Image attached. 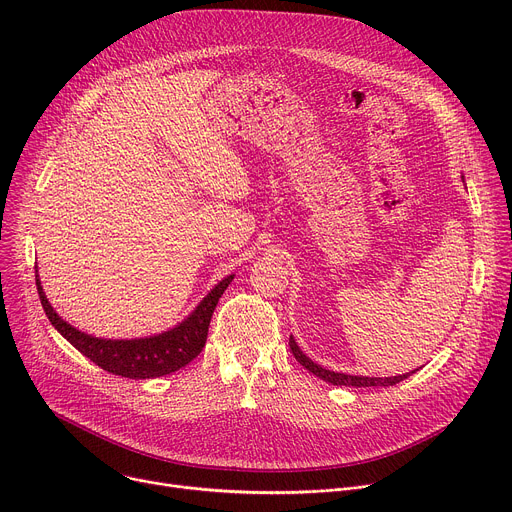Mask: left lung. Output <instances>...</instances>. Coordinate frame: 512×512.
Listing matches in <instances>:
<instances>
[{
  "mask_svg": "<svg viewBox=\"0 0 512 512\" xmlns=\"http://www.w3.org/2000/svg\"><path fill=\"white\" fill-rule=\"evenodd\" d=\"M289 348L291 352H294L296 360L302 364L304 369H308L310 373H314L316 377H320L322 381L326 383H332V385H344V387H391V385H397L401 383L403 379H407L409 375H413L415 371L411 373H405V375H397V377H362V375H346V373H336V371H328L324 369L322 364H316L310 356H306L302 352V348L298 346V342L294 340V336H289Z\"/></svg>",
  "mask_w": 512,
  "mask_h": 512,
  "instance_id": "obj_1",
  "label": "left lung"
}]
</instances>
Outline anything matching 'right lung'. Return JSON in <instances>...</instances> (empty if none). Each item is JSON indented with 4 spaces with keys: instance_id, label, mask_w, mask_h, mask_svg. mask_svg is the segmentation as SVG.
<instances>
[{
    "instance_id": "1",
    "label": "right lung",
    "mask_w": 512,
    "mask_h": 512,
    "mask_svg": "<svg viewBox=\"0 0 512 512\" xmlns=\"http://www.w3.org/2000/svg\"><path fill=\"white\" fill-rule=\"evenodd\" d=\"M233 277L235 275H227L223 281H218L202 298V302L192 310V314L184 318L178 326L162 334L131 340L97 338L77 330L75 326H70L66 320H62L44 294L42 283L38 279V269L36 287L50 324L81 354L99 364L103 371L127 379H156L186 367L190 360H194L200 354V350L206 344L212 312L218 300L225 294L229 283L233 281Z\"/></svg>"
}]
</instances>
